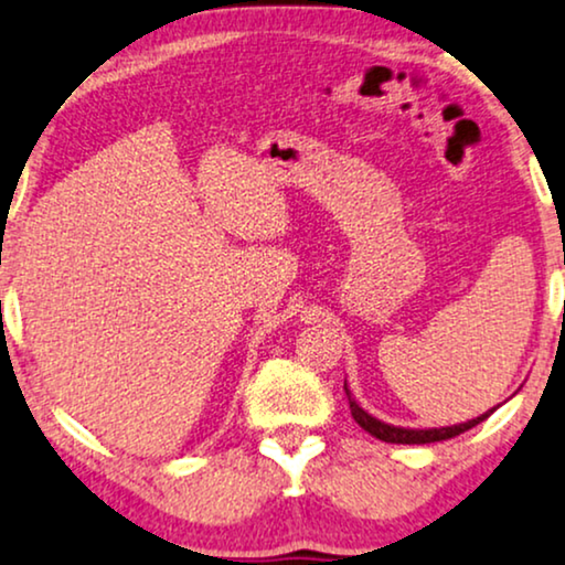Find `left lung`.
<instances>
[{
	"label": "left lung",
	"mask_w": 565,
	"mask_h": 565,
	"mask_svg": "<svg viewBox=\"0 0 565 565\" xmlns=\"http://www.w3.org/2000/svg\"><path fill=\"white\" fill-rule=\"evenodd\" d=\"M345 395H348V403H351V416L356 419V424L361 429H366L369 435H374L377 440L382 443H395V445H427V443H440V440H450V437L461 435V431L477 427L479 422H484L487 416L492 414L495 408L484 411L482 416H477V419H469L463 424H452V427H431V429H411V427H395V424H387L377 419V416H372L369 411H364L356 403V398L351 395V390L345 385Z\"/></svg>",
	"instance_id": "obj_1"
}]
</instances>
